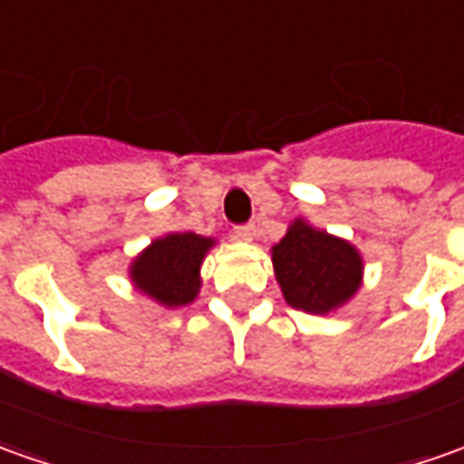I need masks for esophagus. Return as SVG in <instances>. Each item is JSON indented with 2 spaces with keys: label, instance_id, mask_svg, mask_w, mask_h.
I'll return each mask as SVG.
<instances>
[{
  "label": "esophagus",
  "instance_id": "esophagus-1",
  "mask_svg": "<svg viewBox=\"0 0 464 464\" xmlns=\"http://www.w3.org/2000/svg\"><path fill=\"white\" fill-rule=\"evenodd\" d=\"M233 233H236V238H241V241H251V238H254V233H256V228H254V223H244V226H236Z\"/></svg>",
  "mask_w": 464,
  "mask_h": 464
}]
</instances>
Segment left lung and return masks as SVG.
I'll use <instances>...</instances> for the list:
<instances>
[{"label":"left lung","instance_id":"obj_1","mask_svg":"<svg viewBox=\"0 0 464 464\" xmlns=\"http://www.w3.org/2000/svg\"><path fill=\"white\" fill-rule=\"evenodd\" d=\"M274 272L285 299L304 312H330L355 295L363 264L351 244L314 231L304 220L289 226L274 246Z\"/></svg>","mask_w":464,"mask_h":464}]
</instances>
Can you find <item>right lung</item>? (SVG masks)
<instances>
[{"mask_svg":"<svg viewBox=\"0 0 464 464\" xmlns=\"http://www.w3.org/2000/svg\"><path fill=\"white\" fill-rule=\"evenodd\" d=\"M210 246L213 241L198 233H169L165 238H157L134 261L131 279L144 295L167 307L188 304L198 295L200 261Z\"/></svg>","mask_w":464,"mask_h":464,"instance_id":"1","label":"right lung"}]
</instances>
